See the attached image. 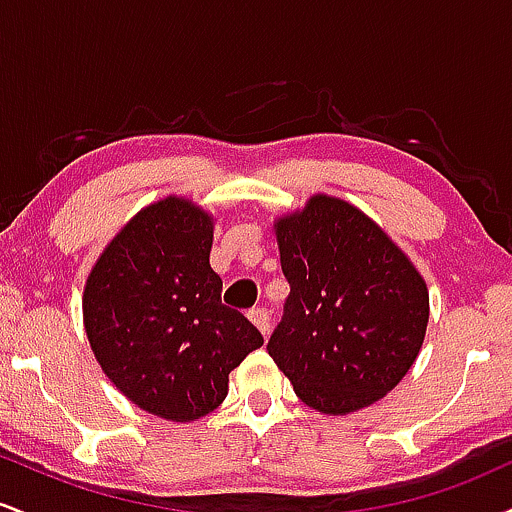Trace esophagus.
I'll use <instances>...</instances> for the list:
<instances>
[{
    "instance_id": "34e87169",
    "label": "esophagus",
    "mask_w": 512,
    "mask_h": 512,
    "mask_svg": "<svg viewBox=\"0 0 512 512\" xmlns=\"http://www.w3.org/2000/svg\"><path fill=\"white\" fill-rule=\"evenodd\" d=\"M248 317L252 320V325L257 327V330H260L262 334H269V313H267V308H252L250 313H248Z\"/></svg>"
}]
</instances>
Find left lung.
<instances>
[{
  "instance_id": "left-lung-1",
  "label": "left lung",
  "mask_w": 512,
  "mask_h": 512,
  "mask_svg": "<svg viewBox=\"0 0 512 512\" xmlns=\"http://www.w3.org/2000/svg\"><path fill=\"white\" fill-rule=\"evenodd\" d=\"M274 228L291 293L269 337V356L317 411L337 416L378 402L424 344V279L344 199L315 195Z\"/></svg>"
}]
</instances>
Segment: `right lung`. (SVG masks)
Instances as JSON below:
<instances>
[{
    "mask_svg": "<svg viewBox=\"0 0 512 512\" xmlns=\"http://www.w3.org/2000/svg\"><path fill=\"white\" fill-rule=\"evenodd\" d=\"M211 238L209 214L168 197L139 211L86 279L84 325L103 373L161 419L214 411L228 373L264 344L248 317L221 303Z\"/></svg>",
    "mask_w": 512,
    "mask_h": 512,
    "instance_id": "right-lung-1",
    "label": "right lung"
}]
</instances>
